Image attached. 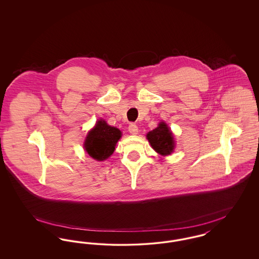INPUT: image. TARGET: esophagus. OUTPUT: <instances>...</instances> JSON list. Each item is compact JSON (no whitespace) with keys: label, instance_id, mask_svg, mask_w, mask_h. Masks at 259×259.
I'll use <instances>...</instances> for the list:
<instances>
[{"label":"esophagus","instance_id":"obj_1","mask_svg":"<svg viewBox=\"0 0 259 259\" xmlns=\"http://www.w3.org/2000/svg\"><path fill=\"white\" fill-rule=\"evenodd\" d=\"M128 130L129 132L132 134V135H137L138 132H139V129H138V126L135 123H131L128 127Z\"/></svg>","mask_w":259,"mask_h":259}]
</instances>
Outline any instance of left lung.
Listing matches in <instances>:
<instances>
[{
    "label": "left lung",
    "mask_w": 259,
    "mask_h": 259,
    "mask_svg": "<svg viewBox=\"0 0 259 259\" xmlns=\"http://www.w3.org/2000/svg\"><path fill=\"white\" fill-rule=\"evenodd\" d=\"M147 138L150 146L161 155H168L172 153L175 148L174 137L167 124L160 122L157 128L148 132Z\"/></svg>",
    "instance_id": "1"
}]
</instances>
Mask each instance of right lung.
I'll use <instances>...</instances> for the list:
<instances>
[{"label": "right lung", "mask_w": 259, "mask_h": 259, "mask_svg": "<svg viewBox=\"0 0 259 259\" xmlns=\"http://www.w3.org/2000/svg\"><path fill=\"white\" fill-rule=\"evenodd\" d=\"M120 137L121 132L119 129L111 127L105 120L101 119L88 133L84 142V148L95 160H106L113 153L115 145Z\"/></svg>", "instance_id": "1"}]
</instances>
